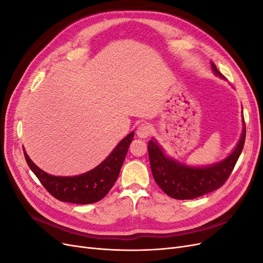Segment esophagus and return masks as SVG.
<instances>
[{
  "instance_id": "1",
  "label": "esophagus",
  "mask_w": 263,
  "mask_h": 263,
  "mask_svg": "<svg viewBox=\"0 0 263 263\" xmlns=\"http://www.w3.org/2000/svg\"><path fill=\"white\" fill-rule=\"evenodd\" d=\"M150 132H151L150 125H148V124H140L136 130L137 136L139 138H147L150 135Z\"/></svg>"
}]
</instances>
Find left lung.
Returning <instances> with one entry per match:
<instances>
[{"instance_id":"left-lung-1","label":"left lung","mask_w":263,"mask_h":263,"mask_svg":"<svg viewBox=\"0 0 263 263\" xmlns=\"http://www.w3.org/2000/svg\"><path fill=\"white\" fill-rule=\"evenodd\" d=\"M212 69L220 78H224L212 62ZM246 139V126L234 151L225 160L203 168L187 166L172 158L166 157L155 140L148 142L150 168L154 179L163 192L176 200H193L219 189L232 174L239 158Z\"/></svg>"}]
</instances>
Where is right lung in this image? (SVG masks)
I'll list each match as a JSON object with an SVG mask.
<instances>
[{"mask_svg": "<svg viewBox=\"0 0 263 263\" xmlns=\"http://www.w3.org/2000/svg\"><path fill=\"white\" fill-rule=\"evenodd\" d=\"M134 138L126 136L104 161L93 170L76 177H54L46 173L30 160L24 150L26 162L43 186L57 200L73 204H92L102 200L113 187Z\"/></svg>", "mask_w": 263, "mask_h": 263, "instance_id": "obj_1", "label": "right lung"}]
</instances>
